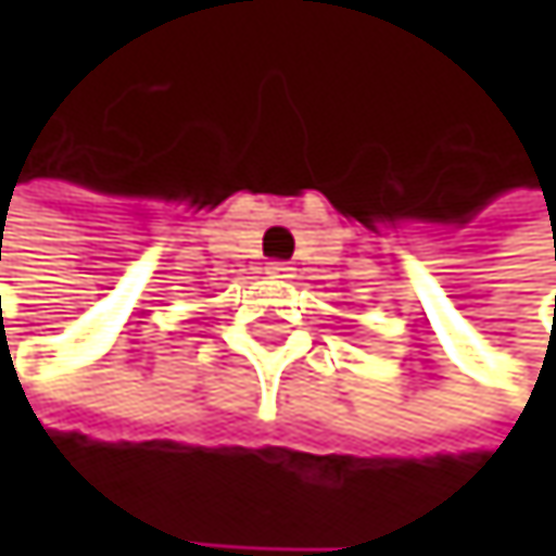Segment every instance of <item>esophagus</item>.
I'll return each instance as SVG.
<instances>
[{
	"instance_id": "esophagus-1",
	"label": "esophagus",
	"mask_w": 556,
	"mask_h": 556,
	"mask_svg": "<svg viewBox=\"0 0 556 556\" xmlns=\"http://www.w3.org/2000/svg\"><path fill=\"white\" fill-rule=\"evenodd\" d=\"M267 274H270V277H277V279H289V277H292V267H289L286 261H270Z\"/></svg>"
}]
</instances>
